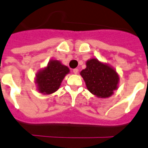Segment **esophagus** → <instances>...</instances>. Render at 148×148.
<instances>
[{
	"label": "esophagus",
	"mask_w": 148,
	"mask_h": 148,
	"mask_svg": "<svg viewBox=\"0 0 148 148\" xmlns=\"http://www.w3.org/2000/svg\"><path fill=\"white\" fill-rule=\"evenodd\" d=\"M73 72H74V74H77V73H78V69H77V68H75V69L73 70Z\"/></svg>",
	"instance_id": "1"
}]
</instances>
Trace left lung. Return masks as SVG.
Listing matches in <instances>:
<instances>
[{
	"label": "left lung",
	"mask_w": 148,
	"mask_h": 148,
	"mask_svg": "<svg viewBox=\"0 0 148 148\" xmlns=\"http://www.w3.org/2000/svg\"><path fill=\"white\" fill-rule=\"evenodd\" d=\"M80 74L85 81L88 90L100 98L110 97L118 88L120 77L116 70L97 58L87 60L86 68Z\"/></svg>",
	"instance_id": "obj_1"
}]
</instances>
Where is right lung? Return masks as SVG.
Masks as SVG:
<instances>
[{"label":"right lung","instance_id":"add662e5","mask_svg":"<svg viewBox=\"0 0 148 148\" xmlns=\"http://www.w3.org/2000/svg\"><path fill=\"white\" fill-rule=\"evenodd\" d=\"M70 69L58 60H51L45 67L35 74L37 89L43 95H51L59 89Z\"/></svg>","mask_w":148,"mask_h":148}]
</instances>
